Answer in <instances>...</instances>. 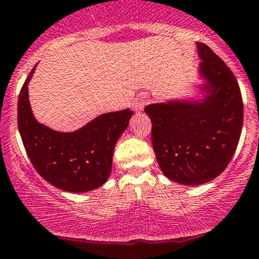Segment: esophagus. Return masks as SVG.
Returning a JSON list of instances; mask_svg holds the SVG:
<instances>
[{"mask_svg":"<svg viewBox=\"0 0 259 259\" xmlns=\"http://www.w3.org/2000/svg\"><path fill=\"white\" fill-rule=\"evenodd\" d=\"M147 103L148 97L146 96V94H140V96H137V98L135 99V102H133V109H135L136 112H141L145 108V106Z\"/></svg>","mask_w":259,"mask_h":259,"instance_id":"esophagus-1","label":"esophagus"}]
</instances>
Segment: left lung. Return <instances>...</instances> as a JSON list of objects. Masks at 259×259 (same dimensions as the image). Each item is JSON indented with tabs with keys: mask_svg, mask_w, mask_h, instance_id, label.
Returning <instances> with one entry per match:
<instances>
[{
	"mask_svg": "<svg viewBox=\"0 0 259 259\" xmlns=\"http://www.w3.org/2000/svg\"><path fill=\"white\" fill-rule=\"evenodd\" d=\"M200 99H174L148 104L152 146L163 175L181 185H201L215 179L232 160L243 126L239 85L224 61L196 42Z\"/></svg>",
	"mask_w": 259,
	"mask_h": 259,
	"instance_id": "obj_1",
	"label": "left lung"
}]
</instances>
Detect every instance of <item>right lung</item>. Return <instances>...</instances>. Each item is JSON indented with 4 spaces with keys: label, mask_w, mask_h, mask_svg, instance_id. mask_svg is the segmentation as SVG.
Segmentation results:
<instances>
[{
    "label": "right lung",
    "mask_w": 259,
    "mask_h": 259,
    "mask_svg": "<svg viewBox=\"0 0 259 259\" xmlns=\"http://www.w3.org/2000/svg\"><path fill=\"white\" fill-rule=\"evenodd\" d=\"M35 68L22 85L17 104L19 131L32 166L64 191L85 193L99 188L108 180L114 146L133 112L126 108L104 113L73 132L49 128L36 121L30 107L27 85Z\"/></svg>",
    "instance_id": "1"
}]
</instances>
